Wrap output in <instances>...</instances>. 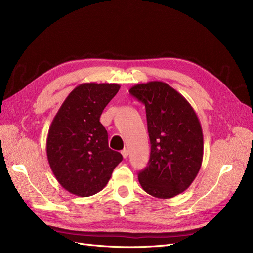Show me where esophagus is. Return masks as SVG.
I'll use <instances>...</instances> for the list:
<instances>
[{
	"mask_svg": "<svg viewBox=\"0 0 253 253\" xmlns=\"http://www.w3.org/2000/svg\"><path fill=\"white\" fill-rule=\"evenodd\" d=\"M121 154H122V156H124V158H126L127 155H128V152H127L126 149H124L121 151Z\"/></svg>",
	"mask_w": 253,
	"mask_h": 253,
	"instance_id": "34e87169",
	"label": "esophagus"
}]
</instances>
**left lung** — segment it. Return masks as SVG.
<instances>
[{"label":"left lung","instance_id":"8db88e82","mask_svg":"<svg viewBox=\"0 0 253 253\" xmlns=\"http://www.w3.org/2000/svg\"><path fill=\"white\" fill-rule=\"evenodd\" d=\"M145 106L151 154L138 173L142 189L171 198L190 187L201 169L204 137L201 122L185 97L169 84L151 81L128 90Z\"/></svg>","mask_w":253,"mask_h":253}]
</instances>
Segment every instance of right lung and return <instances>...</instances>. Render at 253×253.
Here are the masks:
<instances>
[{
	"label": "right lung",
	"instance_id": "add662e5",
	"mask_svg": "<svg viewBox=\"0 0 253 253\" xmlns=\"http://www.w3.org/2000/svg\"><path fill=\"white\" fill-rule=\"evenodd\" d=\"M119 84L82 83L66 97L48 129L46 153L50 169L68 192L87 197L101 191L122 160L109 148L100 116L118 93Z\"/></svg>",
	"mask_w": 253,
	"mask_h": 253
}]
</instances>
